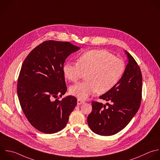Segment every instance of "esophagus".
Wrapping results in <instances>:
<instances>
[{
  "label": "esophagus",
  "instance_id": "1",
  "mask_svg": "<svg viewBox=\"0 0 160 160\" xmlns=\"http://www.w3.org/2000/svg\"><path fill=\"white\" fill-rule=\"evenodd\" d=\"M85 102V101L82 99H78V105H81V104H82Z\"/></svg>",
  "mask_w": 160,
  "mask_h": 160
}]
</instances>
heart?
Segmentation results:
<instances>
[{
	"label": "heart",
	"instance_id": "obj_1",
	"mask_svg": "<svg viewBox=\"0 0 160 160\" xmlns=\"http://www.w3.org/2000/svg\"><path fill=\"white\" fill-rule=\"evenodd\" d=\"M78 62H67L63 66L65 77L76 82L85 78L87 81L69 89L71 94L84 99L98 92L105 93L111 90L122 76L126 66L124 61L106 50L94 49L83 52Z\"/></svg>",
	"mask_w": 160,
	"mask_h": 160
}]
</instances>
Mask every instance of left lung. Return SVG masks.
I'll return each instance as SVG.
<instances>
[{
  "instance_id": "8db88e82",
  "label": "left lung",
  "mask_w": 160,
  "mask_h": 160,
  "mask_svg": "<svg viewBox=\"0 0 160 160\" xmlns=\"http://www.w3.org/2000/svg\"><path fill=\"white\" fill-rule=\"evenodd\" d=\"M128 63L118 84L99 98L111 103L92 101V111L88 117L90 129L101 136H111L124 129L138 112L142 98L141 69L127 51Z\"/></svg>"
}]
</instances>
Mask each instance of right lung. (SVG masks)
Masks as SVG:
<instances>
[{"label": "right lung", "instance_id": "1", "mask_svg": "<svg viewBox=\"0 0 160 160\" xmlns=\"http://www.w3.org/2000/svg\"><path fill=\"white\" fill-rule=\"evenodd\" d=\"M79 48L69 42L46 41L25 59L18 81L21 108L29 122L39 131L52 134L62 129L77 104L67 91L63 66L66 59Z\"/></svg>", "mask_w": 160, "mask_h": 160}]
</instances>
